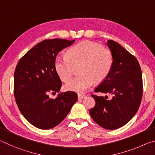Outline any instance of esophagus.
I'll use <instances>...</instances> for the list:
<instances>
[{
    "instance_id": "obj_1",
    "label": "esophagus",
    "mask_w": 155,
    "mask_h": 155,
    "mask_svg": "<svg viewBox=\"0 0 155 155\" xmlns=\"http://www.w3.org/2000/svg\"><path fill=\"white\" fill-rule=\"evenodd\" d=\"M87 96L84 94H78V98L79 99H83V98H85Z\"/></svg>"
}]
</instances>
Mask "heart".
<instances>
[{"label":"heart","mask_w":155,"mask_h":155,"mask_svg":"<svg viewBox=\"0 0 155 155\" xmlns=\"http://www.w3.org/2000/svg\"><path fill=\"white\" fill-rule=\"evenodd\" d=\"M67 55H58L54 62L55 71L63 81H67L74 72V67H80V75L65 84L66 91L83 93L93 85L94 80L105 79L113 66L110 51L92 42H82L68 49Z\"/></svg>","instance_id":"obj_1"}]
</instances>
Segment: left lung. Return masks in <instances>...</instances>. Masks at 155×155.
<instances>
[{"label":"left lung","mask_w":155,"mask_h":155,"mask_svg":"<svg viewBox=\"0 0 155 155\" xmlns=\"http://www.w3.org/2000/svg\"><path fill=\"white\" fill-rule=\"evenodd\" d=\"M106 45L113 55V66L95 92L110 94L112 97L93 95L95 106L89 113L101 127L115 130L127 124L137 112L143 93L142 75L137 60L127 50L112 40Z\"/></svg>","instance_id":"1"}]
</instances>
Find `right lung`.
<instances>
[{
    "mask_svg": "<svg viewBox=\"0 0 155 155\" xmlns=\"http://www.w3.org/2000/svg\"><path fill=\"white\" fill-rule=\"evenodd\" d=\"M75 40H45L19 60L14 73V97L24 117L35 127L48 130L58 125L78 100L73 91L60 92L55 99L49 92H59L60 79L54 62L58 53Z\"/></svg>",
    "mask_w": 155,
    "mask_h": 155,
    "instance_id": "obj_1",
    "label": "right lung"
}]
</instances>
